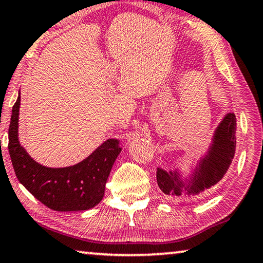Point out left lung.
Wrapping results in <instances>:
<instances>
[{
    "instance_id": "8db88e82",
    "label": "left lung",
    "mask_w": 263,
    "mask_h": 263,
    "mask_svg": "<svg viewBox=\"0 0 263 263\" xmlns=\"http://www.w3.org/2000/svg\"><path fill=\"white\" fill-rule=\"evenodd\" d=\"M235 133L236 116L234 112H229L217 127L212 147L197 169L189 193L197 194L204 188H211L222 180L235 155ZM156 181L165 195H181V187L183 185L177 179V174L167 173L157 168Z\"/></svg>"
}]
</instances>
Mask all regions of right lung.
I'll return each mask as SVG.
<instances>
[{
  "label": "right lung",
  "mask_w": 263,
  "mask_h": 263,
  "mask_svg": "<svg viewBox=\"0 0 263 263\" xmlns=\"http://www.w3.org/2000/svg\"><path fill=\"white\" fill-rule=\"evenodd\" d=\"M21 96L13 107L9 126V155L20 182L44 205L58 212L87 211L102 200L104 188L121 148L109 139L91 155L71 167L47 168L27 154L17 139Z\"/></svg>",
  "instance_id": "add662e5"
}]
</instances>
